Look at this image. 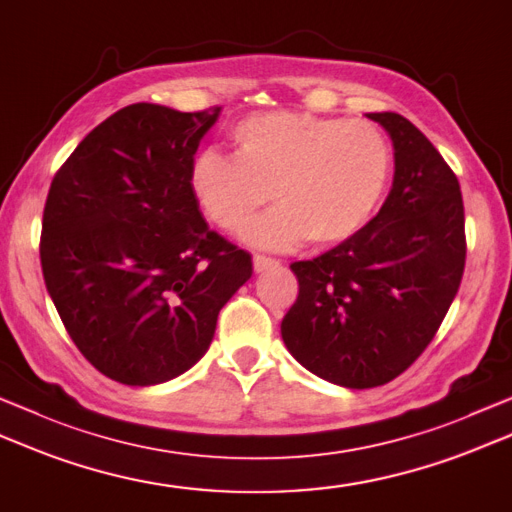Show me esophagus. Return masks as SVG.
<instances>
[{"label":"esophagus","instance_id":"esophagus-1","mask_svg":"<svg viewBox=\"0 0 512 512\" xmlns=\"http://www.w3.org/2000/svg\"><path fill=\"white\" fill-rule=\"evenodd\" d=\"M279 262L275 257H268V255H255L253 257V266H255V270L257 273H264V270H268V268H273V266H277Z\"/></svg>","mask_w":512,"mask_h":512}]
</instances>
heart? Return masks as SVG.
<instances>
[{
  "label": "heart",
  "mask_w": 512,
  "mask_h": 512,
  "mask_svg": "<svg viewBox=\"0 0 512 512\" xmlns=\"http://www.w3.org/2000/svg\"><path fill=\"white\" fill-rule=\"evenodd\" d=\"M230 142L235 157L204 150L193 159L188 186L226 233L273 195L279 206L244 230L257 246L344 242L366 224L390 177L386 137L362 119L270 110L239 119Z\"/></svg>",
  "instance_id": "b5f03b06"
}]
</instances>
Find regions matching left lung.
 Instances as JSON below:
<instances>
[{"instance_id": "left-lung-1", "label": "left lung", "mask_w": 512, "mask_h": 512, "mask_svg": "<svg viewBox=\"0 0 512 512\" xmlns=\"http://www.w3.org/2000/svg\"><path fill=\"white\" fill-rule=\"evenodd\" d=\"M366 117L393 139V188L353 237L290 264L299 295L282 319L290 355L346 388L384 386L424 353L466 264L464 202L453 170L406 117Z\"/></svg>"}]
</instances>
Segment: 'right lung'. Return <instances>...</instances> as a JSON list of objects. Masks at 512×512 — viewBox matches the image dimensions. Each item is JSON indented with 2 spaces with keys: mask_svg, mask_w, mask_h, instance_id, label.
Instances as JSON below:
<instances>
[{
  "mask_svg": "<svg viewBox=\"0 0 512 512\" xmlns=\"http://www.w3.org/2000/svg\"><path fill=\"white\" fill-rule=\"evenodd\" d=\"M217 117L219 106L130 104L90 130L50 184L39 242L48 295L79 353L119 384H162L195 366L253 275L188 186Z\"/></svg>",
  "mask_w": 512,
  "mask_h": 512,
  "instance_id": "add662e5",
  "label": "right lung"
}]
</instances>
